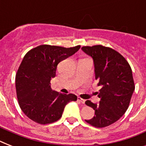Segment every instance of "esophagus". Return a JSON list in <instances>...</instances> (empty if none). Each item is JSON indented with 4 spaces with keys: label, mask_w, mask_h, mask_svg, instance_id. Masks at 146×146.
I'll list each match as a JSON object with an SVG mask.
<instances>
[{
    "label": "esophagus",
    "mask_w": 146,
    "mask_h": 146,
    "mask_svg": "<svg viewBox=\"0 0 146 146\" xmlns=\"http://www.w3.org/2000/svg\"><path fill=\"white\" fill-rule=\"evenodd\" d=\"M77 100L80 102V103H82V104H85V102H86V100L82 99V98H81L80 97L77 98Z\"/></svg>",
    "instance_id": "1"
}]
</instances>
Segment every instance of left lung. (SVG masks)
I'll return each mask as SVG.
<instances>
[{
    "label": "left lung",
    "mask_w": 146,
    "mask_h": 146,
    "mask_svg": "<svg viewBox=\"0 0 146 146\" xmlns=\"http://www.w3.org/2000/svg\"><path fill=\"white\" fill-rule=\"evenodd\" d=\"M82 50L93 60L95 76L101 86L99 104L87 100L86 104L95 110L88 123L105 127L118 120L127 111L135 86L131 67L122 55L102 45L82 47Z\"/></svg>",
    "instance_id": "8db88e82"
}]
</instances>
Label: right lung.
<instances>
[{"instance_id":"add662e5","label":"right lung","mask_w":146,"mask_h":146,"mask_svg":"<svg viewBox=\"0 0 146 146\" xmlns=\"http://www.w3.org/2000/svg\"><path fill=\"white\" fill-rule=\"evenodd\" d=\"M80 48V45L66 48L43 44L25 55L16 75V89L19 107L29 119L40 124L55 122L66 104L77 100L73 94L53 91L50 80L56 75L57 64Z\"/></svg>"}]
</instances>
